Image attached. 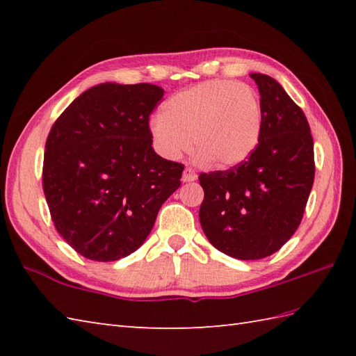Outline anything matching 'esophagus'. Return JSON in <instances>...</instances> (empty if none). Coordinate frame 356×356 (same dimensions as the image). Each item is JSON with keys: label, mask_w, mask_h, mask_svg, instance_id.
I'll list each match as a JSON object with an SVG mask.
<instances>
[{"label": "esophagus", "mask_w": 356, "mask_h": 356, "mask_svg": "<svg viewBox=\"0 0 356 356\" xmlns=\"http://www.w3.org/2000/svg\"><path fill=\"white\" fill-rule=\"evenodd\" d=\"M197 179V174L193 168H185L184 174H182V180L184 182H194V180Z\"/></svg>", "instance_id": "1"}]
</instances>
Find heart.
<instances>
[{
	"label": "heart",
	"instance_id": "1",
	"mask_svg": "<svg viewBox=\"0 0 356 356\" xmlns=\"http://www.w3.org/2000/svg\"><path fill=\"white\" fill-rule=\"evenodd\" d=\"M148 128L156 149L166 159L184 154L193 140L197 161L229 168L246 162L259 145L260 102L245 84L200 82L174 93Z\"/></svg>",
	"mask_w": 356,
	"mask_h": 356
}]
</instances>
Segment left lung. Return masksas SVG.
I'll return each instance as SVG.
<instances>
[{
    "mask_svg": "<svg viewBox=\"0 0 356 356\" xmlns=\"http://www.w3.org/2000/svg\"><path fill=\"white\" fill-rule=\"evenodd\" d=\"M260 92L261 133L246 162L202 172L199 218L218 251L238 260L272 255L300 226L315 176L307 119L278 82L249 74Z\"/></svg>",
    "mask_w": 356,
    "mask_h": 356,
    "instance_id": "8db88e82",
    "label": "left lung"
}]
</instances>
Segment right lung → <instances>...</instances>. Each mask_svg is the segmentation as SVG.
I'll return each mask as SVG.
<instances>
[{"instance_id": "add662e5", "label": "right lung", "mask_w": 356, "mask_h": 356, "mask_svg": "<svg viewBox=\"0 0 356 356\" xmlns=\"http://www.w3.org/2000/svg\"><path fill=\"white\" fill-rule=\"evenodd\" d=\"M162 96L153 84L105 82L79 95L51 127L45 200L59 236L86 259L134 252L180 186L184 165L151 147L148 120Z\"/></svg>"}]
</instances>
